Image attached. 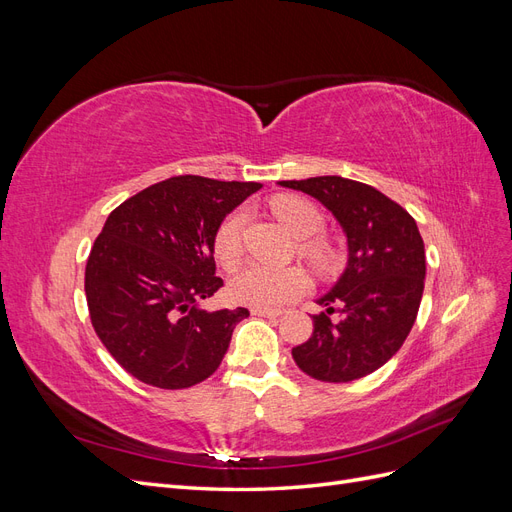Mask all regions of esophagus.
Here are the masks:
<instances>
[{
  "instance_id": "esophagus-1",
  "label": "esophagus",
  "mask_w": 512,
  "mask_h": 512,
  "mask_svg": "<svg viewBox=\"0 0 512 512\" xmlns=\"http://www.w3.org/2000/svg\"><path fill=\"white\" fill-rule=\"evenodd\" d=\"M254 316H265V318H280L284 312L282 309H267V307H254L252 309Z\"/></svg>"
}]
</instances>
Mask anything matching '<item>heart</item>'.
I'll return each mask as SVG.
<instances>
[{"instance_id":"b5f03b06","label":"heart","mask_w":512,"mask_h":512,"mask_svg":"<svg viewBox=\"0 0 512 512\" xmlns=\"http://www.w3.org/2000/svg\"><path fill=\"white\" fill-rule=\"evenodd\" d=\"M271 211L299 241V254L312 265L327 273L337 265V250L324 239L312 235L322 230V213L316 205L301 196L284 194L271 200ZM245 226V211L228 213L213 235V254L222 267H232L241 256V237ZM309 286V277L301 267H269L262 262H250L230 280V297L250 307H282L299 299Z\"/></svg>"}]
</instances>
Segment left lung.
<instances>
[{"instance_id": "obj_1", "label": "left lung", "mask_w": 512, "mask_h": 512, "mask_svg": "<svg viewBox=\"0 0 512 512\" xmlns=\"http://www.w3.org/2000/svg\"><path fill=\"white\" fill-rule=\"evenodd\" d=\"M280 185L320 200L348 237V267L318 299L322 312L312 316L314 333L292 348V359L322 382L374 374L404 346L421 305V232L404 207L367 183L327 175Z\"/></svg>"}]
</instances>
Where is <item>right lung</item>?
I'll return each mask as SVG.
<instances>
[{
	"instance_id": "1",
	"label": "right lung",
	"mask_w": 512,
	"mask_h": 512,
	"mask_svg": "<svg viewBox=\"0 0 512 512\" xmlns=\"http://www.w3.org/2000/svg\"><path fill=\"white\" fill-rule=\"evenodd\" d=\"M262 188L254 181L170 177L108 215L85 267L89 318L130 376L158 389H188L220 367L245 307L207 312L220 222Z\"/></svg>"
}]
</instances>
